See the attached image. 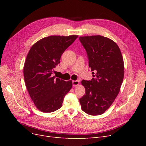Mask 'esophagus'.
<instances>
[{
  "mask_svg": "<svg viewBox=\"0 0 146 146\" xmlns=\"http://www.w3.org/2000/svg\"><path fill=\"white\" fill-rule=\"evenodd\" d=\"M79 83H80V82L78 80H74L72 82V85L73 86H77L79 85Z\"/></svg>",
  "mask_w": 146,
  "mask_h": 146,
  "instance_id": "1",
  "label": "esophagus"
}]
</instances>
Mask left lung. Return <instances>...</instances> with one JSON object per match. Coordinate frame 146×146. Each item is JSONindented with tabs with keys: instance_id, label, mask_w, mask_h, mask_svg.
Masks as SVG:
<instances>
[{
	"instance_id": "obj_1",
	"label": "left lung",
	"mask_w": 146,
	"mask_h": 146,
	"mask_svg": "<svg viewBox=\"0 0 146 146\" xmlns=\"http://www.w3.org/2000/svg\"><path fill=\"white\" fill-rule=\"evenodd\" d=\"M87 53L91 80H83L85 94L80 99L84 112L92 116L105 113L120 91L124 76V64L117 44L100 35L79 38Z\"/></svg>"
}]
</instances>
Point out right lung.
I'll return each mask as SVG.
<instances>
[{
  "label": "right lung",
  "mask_w": 146,
  "mask_h": 146,
  "mask_svg": "<svg viewBox=\"0 0 146 146\" xmlns=\"http://www.w3.org/2000/svg\"><path fill=\"white\" fill-rule=\"evenodd\" d=\"M78 35L44 38L30 48L24 66L26 88L36 107L44 113L60 108L66 94L71 89L72 80L66 82L53 75L61 55Z\"/></svg>",
  "instance_id": "right-lung-1"
}]
</instances>
